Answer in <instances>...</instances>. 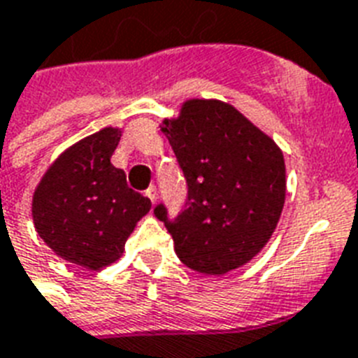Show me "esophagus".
I'll use <instances>...</instances> for the list:
<instances>
[{"mask_svg":"<svg viewBox=\"0 0 358 358\" xmlns=\"http://www.w3.org/2000/svg\"><path fill=\"white\" fill-rule=\"evenodd\" d=\"M145 196L155 203V201H157V187H149L148 190H145Z\"/></svg>","mask_w":358,"mask_h":358,"instance_id":"1","label":"esophagus"}]
</instances>
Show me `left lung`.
<instances>
[{
	"label": "left lung",
	"mask_w": 358,
	"mask_h": 358,
	"mask_svg": "<svg viewBox=\"0 0 358 358\" xmlns=\"http://www.w3.org/2000/svg\"><path fill=\"white\" fill-rule=\"evenodd\" d=\"M170 141L187 179V203L168 218L155 207L187 267L224 274L245 265L267 245L285 199L284 155L234 106L188 101L166 119Z\"/></svg>",
	"instance_id": "left-lung-1"
}]
</instances>
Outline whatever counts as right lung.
<instances>
[{
  "label": "right lung",
  "mask_w": 358,
  "mask_h": 358,
  "mask_svg": "<svg viewBox=\"0 0 358 358\" xmlns=\"http://www.w3.org/2000/svg\"><path fill=\"white\" fill-rule=\"evenodd\" d=\"M119 140L121 130L108 127L74 143L33 196L38 237L63 259L93 271L121 257L136 222L151 209L149 198L110 162Z\"/></svg>",
  "instance_id": "add662e5"
}]
</instances>
